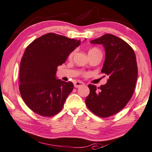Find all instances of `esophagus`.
I'll use <instances>...</instances> for the list:
<instances>
[{
  "mask_svg": "<svg viewBox=\"0 0 152 152\" xmlns=\"http://www.w3.org/2000/svg\"><path fill=\"white\" fill-rule=\"evenodd\" d=\"M84 85V83H82V82H79V81H78V82H76L75 83H74V87H75L76 88H78L81 87V86H83Z\"/></svg>",
  "mask_w": 152,
  "mask_h": 152,
  "instance_id": "1",
  "label": "esophagus"
}]
</instances>
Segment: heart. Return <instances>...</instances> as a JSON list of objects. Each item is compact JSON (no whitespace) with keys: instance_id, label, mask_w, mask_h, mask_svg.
I'll return each instance as SVG.
<instances>
[{"instance_id":"obj_1","label":"heart","mask_w":152,"mask_h":152,"mask_svg":"<svg viewBox=\"0 0 152 152\" xmlns=\"http://www.w3.org/2000/svg\"><path fill=\"white\" fill-rule=\"evenodd\" d=\"M97 50V49H96V48H94V49H91V50H89V52L90 51H92V50ZM74 51H73V52H72L71 53H70L69 54V58H72V56H73V55H74Z\"/></svg>"}]
</instances>
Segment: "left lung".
Instances as JSON below:
<instances>
[{
	"instance_id": "obj_1",
	"label": "left lung",
	"mask_w": 152,
	"mask_h": 152,
	"mask_svg": "<svg viewBox=\"0 0 152 152\" xmlns=\"http://www.w3.org/2000/svg\"><path fill=\"white\" fill-rule=\"evenodd\" d=\"M91 43L104 47L105 61L101 72L108 80L98 88L88 85L90 93L85 104L94 114L106 118L119 113L132 98L138 76L137 59L132 48L112 34H105Z\"/></svg>"
}]
</instances>
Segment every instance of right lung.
Here are the masks:
<instances>
[{
  "label": "right lung",
  "mask_w": 152,
  "mask_h": 152,
  "mask_svg": "<svg viewBox=\"0 0 152 152\" xmlns=\"http://www.w3.org/2000/svg\"><path fill=\"white\" fill-rule=\"evenodd\" d=\"M80 43L50 33L26 47L20 62L19 89L24 103L33 112L49 117L62 110L74 84L56 79V72Z\"/></svg>",
  "instance_id": "add662e5"
}]
</instances>
